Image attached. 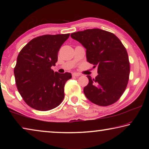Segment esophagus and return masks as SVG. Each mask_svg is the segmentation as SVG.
<instances>
[{"label":"esophagus","mask_w":149,"mask_h":149,"mask_svg":"<svg viewBox=\"0 0 149 149\" xmlns=\"http://www.w3.org/2000/svg\"><path fill=\"white\" fill-rule=\"evenodd\" d=\"M80 75V74H79V73H76V72H74L72 74V76L74 77H79Z\"/></svg>","instance_id":"esophagus-1"}]
</instances>
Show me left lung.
I'll use <instances>...</instances> for the list:
<instances>
[{"label": "left lung", "mask_w": 149, "mask_h": 149, "mask_svg": "<svg viewBox=\"0 0 149 149\" xmlns=\"http://www.w3.org/2000/svg\"><path fill=\"white\" fill-rule=\"evenodd\" d=\"M86 49L87 62L97 67V76L87 75L89 84L84 92L91 102L102 107L119 100L127 87L130 72L125 48L116 35L100 29H85L71 34Z\"/></svg>", "instance_id": "8db88e82"}]
</instances>
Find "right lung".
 Masks as SVG:
<instances>
[{"instance_id": "obj_1", "label": "right lung", "mask_w": 149, "mask_h": 149, "mask_svg": "<svg viewBox=\"0 0 149 149\" xmlns=\"http://www.w3.org/2000/svg\"><path fill=\"white\" fill-rule=\"evenodd\" d=\"M70 33L45 35L31 40L21 50L14 73L19 94L26 104L40 111L57 107L64 97V85L72 74L54 72L51 66Z\"/></svg>"}]
</instances>
